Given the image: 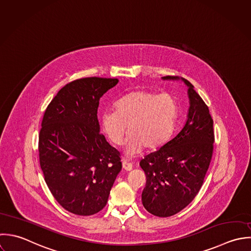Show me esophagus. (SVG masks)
<instances>
[{
	"mask_svg": "<svg viewBox=\"0 0 251 251\" xmlns=\"http://www.w3.org/2000/svg\"><path fill=\"white\" fill-rule=\"evenodd\" d=\"M132 164L131 163H128V162H126V161H124L123 162V167L126 169V170H127V171H129V170H131L132 169Z\"/></svg>",
	"mask_w": 251,
	"mask_h": 251,
	"instance_id": "34e87169",
	"label": "esophagus"
}]
</instances>
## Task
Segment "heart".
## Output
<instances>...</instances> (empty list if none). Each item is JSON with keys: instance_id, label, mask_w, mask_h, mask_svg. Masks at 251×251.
<instances>
[{"instance_id": "b5f03b06", "label": "heart", "mask_w": 251, "mask_h": 251, "mask_svg": "<svg viewBox=\"0 0 251 251\" xmlns=\"http://www.w3.org/2000/svg\"><path fill=\"white\" fill-rule=\"evenodd\" d=\"M178 111L174 95L138 89L119 99L116 110H105L101 115V126L115 145L123 143L128 126V155L137 154L144 148L148 152H154L161 149L170 138Z\"/></svg>"}]
</instances>
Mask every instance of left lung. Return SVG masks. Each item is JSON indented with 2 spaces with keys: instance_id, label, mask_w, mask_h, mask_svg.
I'll use <instances>...</instances> for the list:
<instances>
[{
  "instance_id": "left-lung-1",
  "label": "left lung",
  "mask_w": 251,
  "mask_h": 251,
  "mask_svg": "<svg viewBox=\"0 0 251 251\" xmlns=\"http://www.w3.org/2000/svg\"><path fill=\"white\" fill-rule=\"evenodd\" d=\"M182 80L189 87L190 99L184 127L139 164L146 175L142 203L148 212L159 217L172 216L192 202L201 188L213 153V120L208 107L194 85Z\"/></svg>"
}]
</instances>
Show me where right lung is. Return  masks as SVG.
I'll use <instances>...</instances> for the list:
<instances>
[{
	"instance_id": "obj_1",
	"label": "right lung",
	"mask_w": 251,
	"mask_h": 251,
	"mask_svg": "<svg viewBox=\"0 0 251 251\" xmlns=\"http://www.w3.org/2000/svg\"><path fill=\"white\" fill-rule=\"evenodd\" d=\"M118 79L89 77L64 85L47 107L39 134L45 181L67 211L92 215L107 203L121 154L99 132L97 109Z\"/></svg>"
}]
</instances>
